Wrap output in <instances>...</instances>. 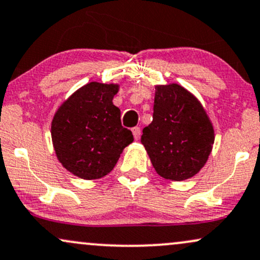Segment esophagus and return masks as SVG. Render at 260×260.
I'll use <instances>...</instances> for the list:
<instances>
[{"label":"esophagus","mask_w":260,"mask_h":260,"mask_svg":"<svg viewBox=\"0 0 260 260\" xmlns=\"http://www.w3.org/2000/svg\"><path fill=\"white\" fill-rule=\"evenodd\" d=\"M132 133H133L134 139H139L140 138V128L139 127L132 128Z\"/></svg>","instance_id":"esophagus-1"}]
</instances>
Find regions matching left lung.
I'll use <instances>...</instances> for the list:
<instances>
[{"label": "left lung", "mask_w": 260, "mask_h": 260, "mask_svg": "<svg viewBox=\"0 0 260 260\" xmlns=\"http://www.w3.org/2000/svg\"><path fill=\"white\" fill-rule=\"evenodd\" d=\"M214 131L205 109L179 84L157 86L152 122L143 129L142 144L155 171L171 180H185L205 166Z\"/></svg>", "instance_id": "8db88e82"}]
</instances>
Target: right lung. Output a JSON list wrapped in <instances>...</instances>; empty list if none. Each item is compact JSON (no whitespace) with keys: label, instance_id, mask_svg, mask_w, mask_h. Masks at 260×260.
<instances>
[{"label":"right lung","instance_id":"add662e5","mask_svg":"<svg viewBox=\"0 0 260 260\" xmlns=\"http://www.w3.org/2000/svg\"><path fill=\"white\" fill-rule=\"evenodd\" d=\"M117 84L90 82L77 89L55 112L52 139L58 160L82 179L110 173L120 155L133 142L112 104Z\"/></svg>","mask_w":260,"mask_h":260}]
</instances>
